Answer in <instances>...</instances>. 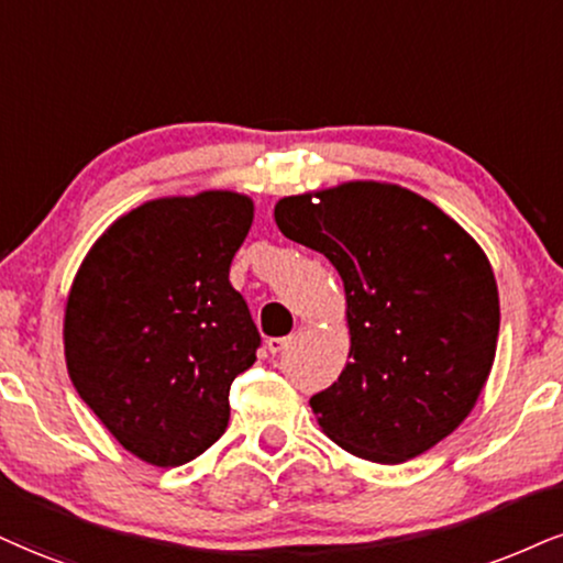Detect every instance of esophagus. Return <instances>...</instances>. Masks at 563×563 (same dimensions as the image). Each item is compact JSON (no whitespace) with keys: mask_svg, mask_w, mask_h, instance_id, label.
Returning <instances> with one entry per match:
<instances>
[{"mask_svg":"<svg viewBox=\"0 0 563 563\" xmlns=\"http://www.w3.org/2000/svg\"><path fill=\"white\" fill-rule=\"evenodd\" d=\"M287 344H289L287 336H274V339H268V342H266L271 355H279V352L287 350Z\"/></svg>","mask_w":563,"mask_h":563,"instance_id":"obj_1","label":"esophagus"}]
</instances>
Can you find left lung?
I'll use <instances>...</instances> for the list:
<instances>
[{
    "mask_svg": "<svg viewBox=\"0 0 563 563\" xmlns=\"http://www.w3.org/2000/svg\"><path fill=\"white\" fill-rule=\"evenodd\" d=\"M274 219L344 282L350 363L310 399L323 433L378 464L454 433L496 357L501 310L483 247L418 192L373 179L282 198Z\"/></svg>",
    "mask_w": 563,
    "mask_h": 563,
    "instance_id": "obj_1",
    "label": "left lung"
}]
</instances>
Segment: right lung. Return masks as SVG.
I'll list each match as a JSON object with an SVG mask.
<instances>
[{"label": "right lung", "instance_id": "right-lung-1", "mask_svg": "<svg viewBox=\"0 0 563 563\" xmlns=\"http://www.w3.org/2000/svg\"><path fill=\"white\" fill-rule=\"evenodd\" d=\"M232 190L145 200L82 258L65 305L73 386L137 460L179 467L221 439L261 336L229 266L253 224Z\"/></svg>", "mask_w": 563, "mask_h": 563}]
</instances>
